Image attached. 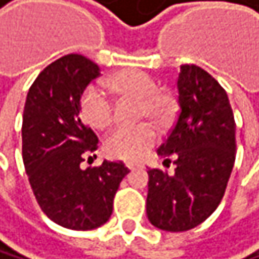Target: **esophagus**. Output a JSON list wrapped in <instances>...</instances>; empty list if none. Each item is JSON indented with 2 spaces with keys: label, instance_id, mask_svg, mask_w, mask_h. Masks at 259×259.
<instances>
[{
  "label": "esophagus",
  "instance_id": "esophagus-1",
  "mask_svg": "<svg viewBox=\"0 0 259 259\" xmlns=\"http://www.w3.org/2000/svg\"><path fill=\"white\" fill-rule=\"evenodd\" d=\"M127 169H131V171H134V163H125Z\"/></svg>",
  "mask_w": 259,
  "mask_h": 259
}]
</instances>
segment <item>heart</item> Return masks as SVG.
Returning a JSON list of instances; mask_svg holds the SVG:
<instances>
[{"label":"heart","instance_id":"heart-1","mask_svg":"<svg viewBox=\"0 0 259 259\" xmlns=\"http://www.w3.org/2000/svg\"><path fill=\"white\" fill-rule=\"evenodd\" d=\"M107 87L119 96L135 98L140 102V116H149L164 121L172 112V98L160 92L157 82L143 69L128 68L113 74ZM82 118L95 128L104 131L113 122V101L98 83L88 85L79 102ZM157 140V131L152 124L141 122L132 127H118L105 138V152L119 160L137 161L143 158Z\"/></svg>","mask_w":259,"mask_h":259}]
</instances>
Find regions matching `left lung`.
Instances as JSON below:
<instances>
[{
	"label": "left lung",
	"instance_id": "1",
	"mask_svg": "<svg viewBox=\"0 0 259 259\" xmlns=\"http://www.w3.org/2000/svg\"><path fill=\"white\" fill-rule=\"evenodd\" d=\"M180 112L157 154L176 172L149 169L147 219L166 232H186L221 203L236 157L235 118L219 82L196 65H182Z\"/></svg>",
	"mask_w": 259,
	"mask_h": 259
}]
</instances>
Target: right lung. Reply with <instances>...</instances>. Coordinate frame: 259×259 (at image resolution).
I'll list each match as a JSON object with an SVG mask.
<instances>
[{"mask_svg":"<svg viewBox=\"0 0 259 259\" xmlns=\"http://www.w3.org/2000/svg\"><path fill=\"white\" fill-rule=\"evenodd\" d=\"M101 68L80 54L48 65L23 112V161L41 211L69 230H93L112 216L113 197L128 174L122 161L82 169L98 149V137L80 119V96ZM92 158V157H88Z\"/></svg>","mask_w":259,"mask_h":259,"instance_id":"obj_1","label":"right lung"}]
</instances>
